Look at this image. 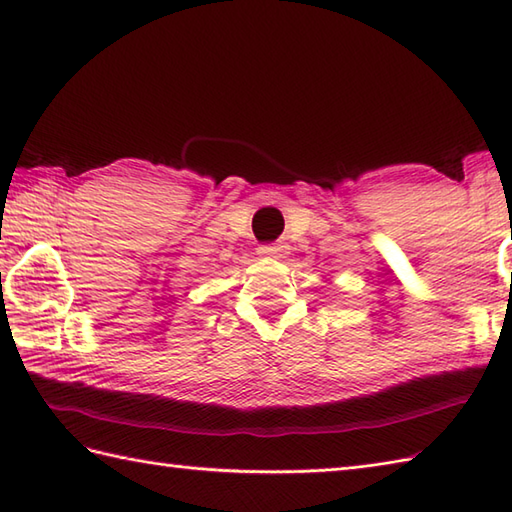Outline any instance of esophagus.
I'll list each match as a JSON object with an SVG mask.
<instances>
[{"instance_id": "obj_1", "label": "esophagus", "mask_w": 512, "mask_h": 512, "mask_svg": "<svg viewBox=\"0 0 512 512\" xmlns=\"http://www.w3.org/2000/svg\"><path fill=\"white\" fill-rule=\"evenodd\" d=\"M281 250H284V246H279V244H264V246H259V253L268 255V257H279Z\"/></svg>"}]
</instances>
